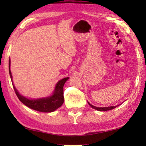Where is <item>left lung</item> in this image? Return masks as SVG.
Listing matches in <instances>:
<instances>
[{
  "mask_svg": "<svg viewBox=\"0 0 146 146\" xmlns=\"http://www.w3.org/2000/svg\"><path fill=\"white\" fill-rule=\"evenodd\" d=\"M88 104H89L90 106L92 108H94V109L98 110V111H107V110H112L113 108H116L117 107H118V105L117 106H111V107H97L95 106H94V105H92V104H90L88 102Z\"/></svg>",
  "mask_w": 146,
  "mask_h": 146,
  "instance_id": "8db88e82",
  "label": "left lung"
}]
</instances>
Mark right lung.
<instances>
[{
	"mask_svg": "<svg viewBox=\"0 0 146 146\" xmlns=\"http://www.w3.org/2000/svg\"><path fill=\"white\" fill-rule=\"evenodd\" d=\"M11 66V60L9 59V74L11 80L12 81V76L11 74V71L10 70ZM69 78V77L64 78L60 80L57 84L56 85L53 94L51 96H49L48 97L38 98V99H30L24 97V96L21 95L20 94H19L17 90L15 88V86L12 82V85L15 91V94L17 97L19 99V100L24 104L27 107L31 108L35 110H37L39 111H42V112H52L54 111L60 107L62 104L64 102V96H63V86L65 82Z\"/></svg>",
	"mask_w": 146,
	"mask_h": 146,
	"instance_id": "1",
	"label": "right lung"
}]
</instances>
